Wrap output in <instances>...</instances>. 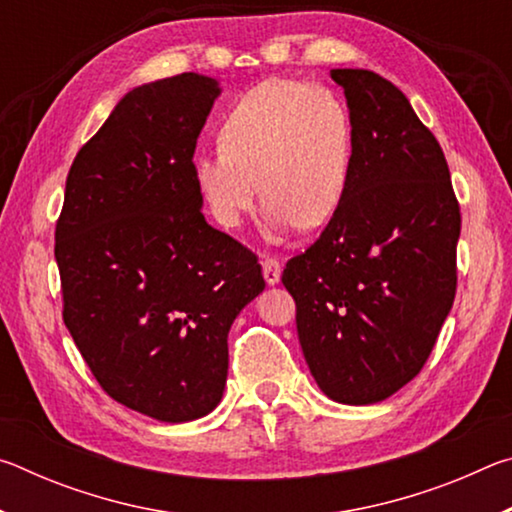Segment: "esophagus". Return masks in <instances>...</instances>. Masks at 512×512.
Instances as JSON below:
<instances>
[{
	"instance_id": "esophagus-1",
	"label": "esophagus",
	"mask_w": 512,
	"mask_h": 512,
	"mask_svg": "<svg viewBox=\"0 0 512 512\" xmlns=\"http://www.w3.org/2000/svg\"><path fill=\"white\" fill-rule=\"evenodd\" d=\"M262 271H264V280L266 284H277L282 277V266L275 257H264L262 259Z\"/></svg>"
}]
</instances>
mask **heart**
Wrapping results in <instances>:
<instances>
[{
	"mask_svg": "<svg viewBox=\"0 0 512 512\" xmlns=\"http://www.w3.org/2000/svg\"><path fill=\"white\" fill-rule=\"evenodd\" d=\"M216 151H198L192 176L223 228H239L257 203L273 239L318 228L339 210L350 183L354 124L332 88L293 79L253 85L221 119Z\"/></svg>",
	"mask_w": 512,
	"mask_h": 512,
	"instance_id": "1",
	"label": "heart"
}]
</instances>
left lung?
Segmentation results:
<instances>
[{
    "label": "left lung",
    "instance_id": "8db88e82",
    "mask_svg": "<svg viewBox=\"0 0 512 512\" xmlns=\"http://www.w3.org/2000/svg\"><path fill=\"white\" fill-rule=\"evenodd\" d=\"M354 124L339 210L282 284L329 400L375 404L418 375L456 296L461 207L445 153L409 99L370 69H332Z\"/></svg>",
    "mask_w": 512,
    "mask_h": 512
}]
</instances>
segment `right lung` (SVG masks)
<instances>
[{
  "label": "right lung",
  "instance_id": "1",
  "mask_svg": "<svg viewBox=\"0 0 512 512\" xmlns=\"http://www.w3.org/2000/svg\"><path fill=\"white\" fill-rule=\"evenodd\" d=\"M219 94L194 72L128 92L76 153L56 223L76 348L112 400L160 422L221 402L230 325L266 287L257 257L205 221L194 185Z\"/></svg>",
  "mask_w": 512,
  "mask_h": 512
}]
</instances>
